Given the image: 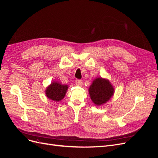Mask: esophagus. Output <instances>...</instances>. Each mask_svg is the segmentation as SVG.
<instances>
[{
    "mask_svg": "<svg viewBox=\"0 0 158 158\" xmlns=\"http://www.w3.org/2000/svg\"><path fill=\"white\" fill-rule=\"evenodd\" d=\"M76 85H78V86H82L83 83H82V81L81 80H76Z\"/></svg>",
    "mask_w": 158,
    "mask_h": 158,
    "instance_id": "1",
    "label": "esophagus"
}]
</instances>
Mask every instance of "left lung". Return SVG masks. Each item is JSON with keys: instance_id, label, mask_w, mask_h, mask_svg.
Listing matches in <instances>:
<instances>
[{"instance_id": "obj_1", "label": "left lung", "mask_w": 158, "mask_h": 158, "mask_svg": "<svg viewBox=\"0 0 158 158\" xmlns=\"http://www.w3.org/2000/svg\"><path fill=\"white\" fill-rule=\"evenodd\" d=\"M88 91L92 102L97 106L106 104L114 93V89L111 82L108 79L102 77L94 80Z\"/></svg>"}]
</instances>
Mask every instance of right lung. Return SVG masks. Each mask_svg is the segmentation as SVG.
Wrapping results in <instances>:
<instances>
[{
	"label": "right lung",
	"instance_id": "obj_1",
	"mask_svg": "<svg viewBox=\"0 0 158 158\" xmlns=\"http://www.w3.org/2000/svg\"><path fill=\"white\" fill-rule=\"evenodd\" d=\"M69 85L53 81L45 89L46 96L52 101L58 102L63 99L66 94Z\"/></svg>",
	"mask_w": 158,
	"mask_h": 158
}]
</instances>
